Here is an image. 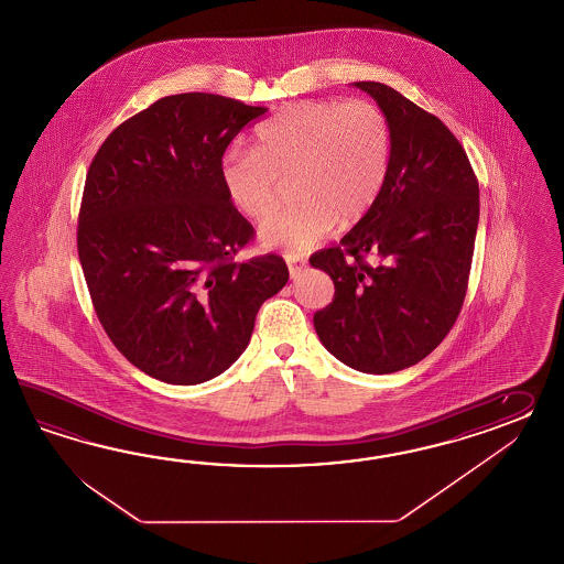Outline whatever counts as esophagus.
<instances>
[{
	"instance_id": "obj_1",
	"label": "esophagus",
	"mask_w": 564,
	"mask_h": 564,
	"mask_svg": "<svg viewBox=\"0 0 564 564\" xmlns=\"http://www.w3.org/2000/svg\"><path fill=\"white\" fill-rule=\"evenodd\" d=\"M285 260H288V267H290V274L295 279L300 271L305 267V260L300 259L297 254H285Z\"/></svg>"
}]
</instances>
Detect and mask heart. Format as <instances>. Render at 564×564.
<instances>
[{"instance_id":"obj_1","label":"heart","mask_w":564,"mask_h":564,"mask_svg":"<svg viewBox=\"0 0 564 564\" xmlns=\"http://www.w3.org/2000/svg\"><path fill=\"white\" fill-rule=\"evenodd\" d=\"M392 127L376 102L366 98L302 100L281 108L260 127L254 150H231L221 181L231 203L248 219L273 214L281 181L297 198L290 209L260 228L273 248L302 252L330 234L336 221H361L388 178Z\"/></svg>"}]
</instances>
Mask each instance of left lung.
<instances>
[{
  "mask_svg": "<svg viewBox=\"0 0 564 564\" xmlns=\"http://www.w3.org/2000/svg\"><path fill=\"white\" fill-rule=\"evenodd\" d=\"M355 86L386 112L392 160L371 212L310 259L335 283L314 328L345 366L394 373L425 359L456 324L473 267L478 181L435 115L380 82Z\"/></svg>",
  "mask_w": 564,
  "mask_h": 564,
  "instance_id": "left-lung-1",
  "label": "left lung"
}]
</instances>
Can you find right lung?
Masks as SVG:
<instances>
[{"instance_id": "add662e5", "label": "right lung", "mask_w": 564, "mask_h": 564, "mask_svg": "<svg viewBox=\"0 0 564 564\" xmlns=\"http://www.w3.org/2000/svg\"><path fill=\"white\" fill-rule=\"evenodd\" d=\"M267 108L188 91L121 122L91 160L77 254L112 345L155 380L195 386L250 343L285 260L238 262L254 238L221 181L231 139Z\"/></svg>"}]
</instances>
